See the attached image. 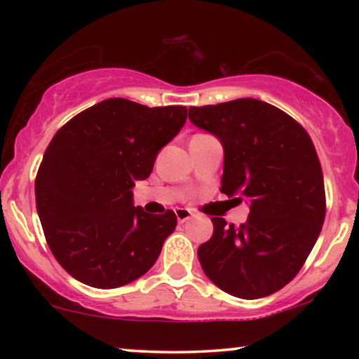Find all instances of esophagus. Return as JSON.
Returning a JSON list of instances; mask_svg holds the SVG:
<instances>
[{"label":"esophagus","instance_id":"esophagus-1","mask_svg":"<svg viewBox=\"0 0 359 359\" xmlns=\"http://www.w3.org/2000/svg\"><path fill=\"white\" fill-rule=\"evenodd\" d=\"M175 216H177V221H179V222H185V221L191 219L194 214H192L191 209L177 208V209H175Z\"/></svg>","mask_w":359,"mask_h":359}]
</instances>
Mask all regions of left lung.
Returning <instances> with one entry per match:
<instances>
[{
	"label": "left lung",
	"instance_id": "8db88e82",
	"mask_svg": "<svg viewBox=\"0 0 359 359\" xmlns=\"http://www.w3.org/2000/svg\"><path fill=\"white\" fill-rule=\"evenodd\" d=\"M189 119L222 143L221 192L250 201L245 224L211 217V240L197 250L201 266L234 297L275 294L299 273L323 229L324 177L314 143L294 118L251 97L191 106Z\"/></svg>",
	"mask_w": 359,
	"mask_h": 359
}]
</instances>
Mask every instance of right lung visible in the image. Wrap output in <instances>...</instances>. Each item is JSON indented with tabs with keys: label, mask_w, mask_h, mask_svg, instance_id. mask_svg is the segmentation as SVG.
<instances>
[{
	"label": "right lung",
	"mask_w": 359,
	"mask_h": 359,
	"mask_svg": "<svg viewBox=\"0 0 359 359\" xmlns=\"http://www.w3.org/2000/svg\"><path fill=\"white\" fill-rule=\"evenodd\" d=\"M187 119L185 106L148 108L111 97L53 135L35 179L36 212L60 266L96 288L133 282L154 266L175 229V212L133 205L135 180Z\"/></svg>",
	"instance_id": "add662e5"
}]
</instances>
